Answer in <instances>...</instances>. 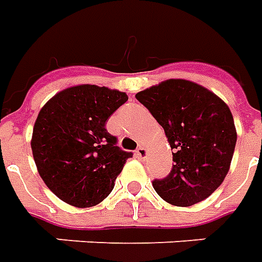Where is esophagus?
<instances>
[{
    "label": "esophagus",
    "mask_w": 262,
    "mask_h": 262,
    "mask_svg": "<svg viewBox=\"0 0 262 262\" xmlns=\"http://www.w3.org/2000/svg\"><path fill=\"white\" fill-rule=\"evenodd\" d=\"M136 157L139 160H142V161H144V160L147 159V150L143 147V146H139L136 150Z\"/></svg>",
    "instance_id": "34e87169"
}]
</instances>
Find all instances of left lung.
Listing matches in <instances>:
<instances>
[{
    "mask_svg": "<svg viewBox=\"0 0 262 262\" xmlns=\"http://www.w3.org/2000/svg\"><path fill=\"white\" fill-rule=\"evenodd\" d=\"M168 137L172 170L153 188L165 202L191 206L220 187L236 147L230 109L217 95L187 80H167L136 94Z\"/></svg>",
    "mask_w": 262,
    "mask_h": 262,
    "instance_id": "obj_1",
    "label": "left lung"
}]
</instances>
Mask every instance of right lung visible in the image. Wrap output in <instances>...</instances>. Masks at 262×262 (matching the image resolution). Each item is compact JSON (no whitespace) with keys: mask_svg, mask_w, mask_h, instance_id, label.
<instances>
[{"mask_svg":"<svg viewBox=\"0 0 262 262\" xmlns=\"http://www.w3.org/2000/svg\"><path fill=\"white\" fill-rule=\"evenodd\" d=\"M126 101L125 92L84 84L56 94L40 109L32 153L45 184L66 203L90 208L112 192L133 153L116 146L105 125Z\"/></svg>","mask_w":262,"mask_h":262,"instance_id":"1","label":"right lung"}]
</instances>
